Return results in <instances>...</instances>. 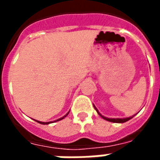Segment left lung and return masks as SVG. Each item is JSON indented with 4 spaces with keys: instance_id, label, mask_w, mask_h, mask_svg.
I'll use <instances>...</instances> for the list:
<instances>
[{
    "instance_id": "8db88e82",
    "label": "left lung",
    "mask_w": 160,
    "mask_h": 160,
    "mask_svg": "<svg viewBox=\"0 0 160 160\" xmlns=\"http://www.w3.org/2000/svg\"><path fill=\"white\" fill-rule=\"evenodd\" d=\"M94 106V109L96 110V111L98 112V114L100 116L101 118H104V120L106 121H109V122H117V123H122V122H127V121L130 120L131 118H133V117H130V118H105V117H104V116H102V115L99 113V111H98V109L96 107H95V105H93Z\"/></svg>"
}]
</instances>
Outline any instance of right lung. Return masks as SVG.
I'll use <instances>...</instances> for the list:
<instances>
[{"label":"right lung","mask_w":160,"mask_h":160,"mask_svg":"<svg viewBox=\"0 0 160 160\" xmlns=\"http://www.w3.org/2000/svg\"><path fill=\"white\" fill-rule=\"evenodd\" d=\"M68 113H69V112H68V113H67V114L65 115V116H64V117H62V118H59V119H57V120L55 121V122H57V121H61V120H62L63 118H66L67 116H68ZM36 122H38V123H41V124H49V123H52V122H39V121H37V120H36Z\"/></svg>","instance_id":"add662e5"}]
</instances>
